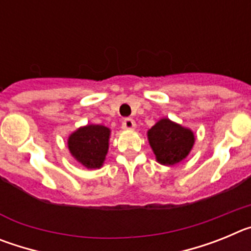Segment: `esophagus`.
<instances>
[{
    "instance_id": "34e87169",
    "label": "esophagus",
    "mask_w": 251,
    "mask_h": 251,
    "mask_svg": "<svg viewBox=\"0 0 251 251\" xmlns=\"http://www.w3.org/2000/svg\"><path fill=\"white\" fill-rule=\"evenodd\" d=\"M134 127H136V122L133 121L132 118H126L122 122V128L123 129H133Z\"/></svg>"
}]
</instances>
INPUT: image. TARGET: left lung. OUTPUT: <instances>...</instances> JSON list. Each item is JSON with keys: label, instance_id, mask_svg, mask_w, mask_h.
<instances>
[{"label": "left lung", "instance_id": "left-lung-1", "mask_svg": "<svg viewBox=\"0 0 251 251\" xmlns=\"http://www.w3.org/2000/svg\"><path fill=\"white\" fill-rule=\"evenodd\" d=\"M148 141L156 158L162 165H175L186 158L194 146V133L187 128L161 119L148 130Z\"/></svg>", "mask_w": 251, "mask_h": 251}]
</instances>
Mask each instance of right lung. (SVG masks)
I'll return each instance as SVG.
<instances>
[{
  "mask_svg": "<svg viewBox=\"0 0 251 251\" xmlns=\"http://www.w3.org/2000/svg\"><path fill=\"white\" fill-rule=\"evenodd\" d=\"M110 130L104 126H86L69 137L68 146L73 156L88 168H99L108 152Z\"/></svg>",
  "mask_w": 251,
  "mask_h": 251,
  "instance_id": "1",
  "label": "right lung"
}]
</instances>
